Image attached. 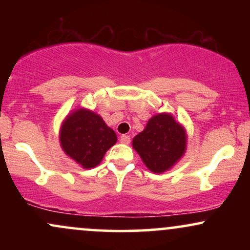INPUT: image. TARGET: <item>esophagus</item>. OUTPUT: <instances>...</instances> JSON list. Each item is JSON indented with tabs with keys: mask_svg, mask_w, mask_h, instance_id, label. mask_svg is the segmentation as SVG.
Wrapping results in <instances>:
<instances>
[{
	"mask_svg": "<svg viewBox=\"0 0 250 250\" xmlns=\"http://www.w3.org/2000/svg\"><path fill=\"white\" fill-rule=\"evenodd\" d=\"M120 141H121V143H125V145H128V143L130 142V136H129V135H122V136L120 137Z\"/></svg>",
	"mask_w": 250,
	"mask_h": 250,
	"instance_id": "34e87169",
	"label": "esophagus"
}]
</instances>
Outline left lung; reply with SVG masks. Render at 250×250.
Returning a JSON list of instances; mask_svg holds the SVG:
<instances>
[{"label": "left lung", "mask_w": 250, "mask_h": 250, "mask_svg": "<svg viewBox=\"0 0 250 250\" xmlns=\"http://www.w3.org/2000/svg\"><path fill=\"white\" fill-rule=\"evenodd\" d=\"M187 146L185 128L170 114H157L133 139V148L150 171L169 170L183 156Z\"/></svg>", "instance_id": "8db88e82"}]
</instances>
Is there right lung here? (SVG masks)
Segmentation results:
<instances>
[{"instance_id": "obj_1", "label": "right lung", "mask_w": 250, "mask_h": 250, "mask_svg": "<svg viewBox=\"0 0 250 250\" xmlns=\"http://www.w3.org/2000/svg\"><path fill=\"white\" fill-rule=\"evenodd\" d=\"M116 141L115 131L102 117L84 108L76 109L65 117L60 131L63 151L84 169L100 165Z\"/></svg>"}]
</instances>
